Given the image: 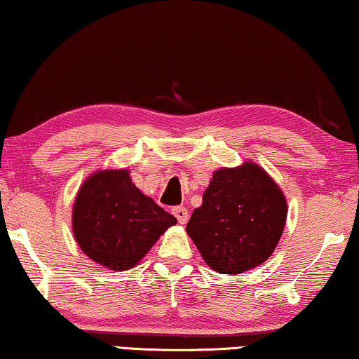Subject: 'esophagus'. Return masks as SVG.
<instances>
[{
    "instance_id": "34e87169",
    "label": "esophagus",
    "mask_w": 359,
    "mask_h": 359,
    "mask_svg": "<svg viewBox=\"0 0 359 359\" xmlns=\"http://www.w3.org/2000/svg\"><path fill=\"white\" fill-rule=\"evenodd\" d=\"M172 214L177 217V221L180 224H185L187 221H189V211H187V208H184V206L172 208Z\"/></svg>"
}]
</instances>
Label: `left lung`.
Masks as SVG:
<instances>
[{
	"instance_id": "1",
	"label": "left lung",
	"mask_w": 359,
	"mask_h": 359,
	"mask_svg": "<svg viewBox=\"0 0 359 359\" xmlns=\"http://www.w3.org/2000/svg\"><path fill=\"white\" fill-rule=\"evenodd\" d=\"M287 219L282 190L258 164L219 169L187 224L205 263L240 274L269 258Z\"/></svg>"
}]
</instances>
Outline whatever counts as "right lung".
I'll list each match as a JSON object with an SVG mask.
<instances>
[{
    "mask_svg": "<svg viewBox=\"0 0 359 359\" xmlns=\"http://www.w3.org/2000/svg\"><path fill=\"white\" fill-rule=\"evenodd\" d=\"M177 222L128 177V170H103L85 180L72 212L79 247L112 271L135 266L165 229Z\"/></svg>",
    "mask_w": 359,
    "mask_h": 359,
    "instance_id": "add662e5",
    "label": "right lung"
}]
</instances>
